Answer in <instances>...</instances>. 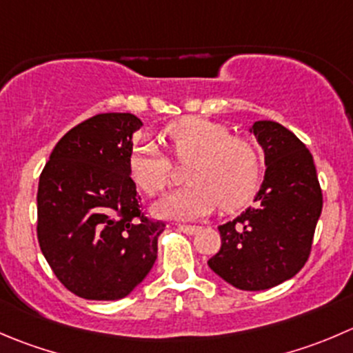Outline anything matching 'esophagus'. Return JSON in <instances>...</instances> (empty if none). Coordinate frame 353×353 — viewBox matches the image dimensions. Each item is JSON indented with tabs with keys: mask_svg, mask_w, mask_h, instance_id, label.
<instances>
[{
	"mask_svg": "<svg viewBox=\"0 0 353 353\" xmlns=\"http://www.w3.org/2000/svg\"><path fill=\"white\" fill-rule=\"evenodd\" d=\"M177 229L183 232H186V234H196V232L200 231V228H198V225H188V224H179L177 225Z\"/></svg>",
	"mask_w": 353,
	"mask_h": 353,
	"instance_id": "esophagus-1",
	"label": "esophagus"
}]
</instances>
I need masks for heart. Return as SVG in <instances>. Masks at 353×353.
Listing matches in <instances>:
<instances>
[{
  "mask_svg": "<svg viewBox=\"0 0 353 353\" xmlns=\"http://www.w3.org/2000/svg\"><path fill=\"white\" fill-rule=\"evenodd\" d=\"M177 162H190L184 181L188 186L172 191L155 205L160 217L191 221L222 210L243 207L260 183L262 159L248 139L231 136L225 125L207 119L188 117L165 129ZM129 172L148 196L160 194L172 179L170 160L150 139L136 143L129 152Z\"/></svg>",
  "mask_w": 353,
  "mask_h": 353,
  "instance_id": "heart-1",
  "label": "heart"
}]
</instances>
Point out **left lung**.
Segmentation results:
<instances>
[{
    "label": "left lung",
    "instance_id": "left-lung-1",
    "mask_svg": "<svg viewBox=\"0 0 353 353\" xmlns=\"http://www.w3.org/2000/svg\"><path fill=\"white\" fill-rule=\"evenodd\" d=\"M265 157L255 205L219 225L221 250L208 268L245 292L281 285L305 265L323 210L316 165L302 141L272 121L250 128Z\"/></svg>",
    "mask_w": 353,
    "mask_h": 353
}]
</instances>
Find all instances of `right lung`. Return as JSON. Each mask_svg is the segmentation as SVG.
Returning <instances> with one entry per match:
<instances>
[{
	"label": "right lung",
	"mask_w": 353,
	"mask_h": 353,
	"mask_svg": "<svg viewBox=\"0 0 353 353\" xmlns=\"http://www.w3.org/2000/svg\"><path fill=\"white\" fill-rule=\"evenodd\" d=\"M132 114H100L51 152L37 188V239L58 281L85 300L128 296L152 271L165 222L139 210L128 167Z\"/></svg>",
	"instance_id": "add662e5"
}]
</instances>
